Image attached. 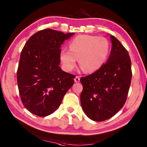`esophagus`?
<instances>
[{
    "label": "esophagus",
    "instance_id": "34e87169",
    "mask_svg": "<svg viewBox=\"0 0 147 147\" xmlns=\"http://www.w3.org/2000/svg\"><path fill=\"white\" fill-rule=\"evenodd\" d=\"M80 76H76L75 78H74V82H75L76 83H79L80 82Z\"/></svg>",
    "mask_w": 147,
    "mask_h": 147
}]
</instances>
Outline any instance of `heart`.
Segmentation results:
<instances>
[{
  "mask_svg": "<svg viewBox=\"0 0 147 147\" xmlns=\"http://www.w3.org/2000/svg\"><path fill=\"white\" fill-rule=\"evenodd\" d=\"M69 51L62 49L60 58L65 70L76 67L77 59L86 73H93L101 67L107 59L110 43L104 37L87 35L76 36L69 42Z\"/></svg>",
  "mask_w": 147,
  "mask_h": 147,
  "instance_id": "obj_1",
  "label": "heart"
}]
</instances>
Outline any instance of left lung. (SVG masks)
Masks as SVG:
<instances>
[{
	"mask_svg": "<svg viewBox=\"0 0 147 147\" xmlns=\"http://www.w3.org/2000/svg\"><path fill=\"white\" fill-rule=\"evenodd\" d=\"M110 38L112 47L106 63L80 79L83 110L90 119L98 122L109 119L123 107L132 77L128 52L115 36Z\"/></svg>",
	"mask_w": 147,
	"mask_h": 147,
	"instance_id": "obj_1",
	"label": "left lung"
}]
</instances>
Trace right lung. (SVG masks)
<instances>
[{
	"label": "right lung",
	"mask_w": 147,
	"mask_h": 147,
	"mask_svg": "<svg viewBox=\"0 0 147 147\" xmlns=\"http://www.w3.org/2000/svg\"><path fill=\"white\" fill-rule=\"evenodd\" d=\"M74 33L40 30L22 50L17 71L21 101L28 111L40 117L52 114L74 83L73 74L59 66L61 47Z\"/></svg>",
	"instance_id": "obj_1"
}]
</instances>
